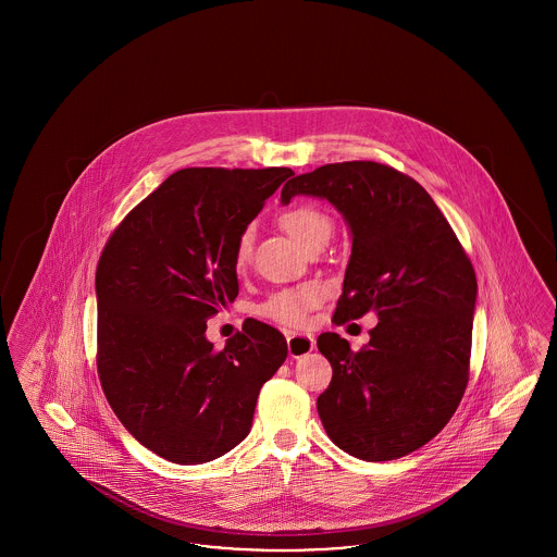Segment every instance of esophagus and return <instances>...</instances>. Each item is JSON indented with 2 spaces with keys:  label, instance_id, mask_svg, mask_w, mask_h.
Listing matches in <instances>:
<instances>
[{
  "label": "esophagus",
  "instance_id": "34e87169",
  "mask_svg": "<svg viewBox=\"0 0 557 557\" xmlns=\"http://www.w3.org/2000/svg\"><path fill=\"white\" fill-rule=\"evenodd\" d=\"M286 341H288V352H290L292 359H298V357H302V355H307L315 348V341H313L311 334L288 332Z\"/></svg>",
  "mask_w": 557,
  "mask_h": 557
}]
</instances>
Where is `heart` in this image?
<instances>
[{"label":"heart","mask_w":557,"mask_h":557,"mask_svg":"<svg viewBox=\"0 0 557 557\" xmlns=\"http://www.w3.org/2000/svg\"><path fill=\"white\" fill-rule=\"evenodd\" d=\"M280 225L296 239L305 250L311 248L315 242L330 238L332 234V219L325 211L315 205H294L290 209L280 212ZM252 238L250 232H242L234 261L236 265L244 267L250 259ZM321 302V288L318 284H302L296 288L273 292L257 307L261 318L284 327H302L309 321V313Z\"/></svg>","instance_id":"1"}]
</instances>
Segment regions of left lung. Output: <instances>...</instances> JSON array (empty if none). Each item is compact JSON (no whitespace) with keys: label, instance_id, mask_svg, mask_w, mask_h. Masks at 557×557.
Instances as JSON below:
<instances>
[{"label":"left lung","instance_id":"8db88e82","mask_svg":"<svg viewBox=\"0 0 557 557\" xmlns=\"http://www.w3.org/2000/svg\"><path fill=\"white\" fill-rule=\"evenodd\" d=\"M298 194L332 202L352 234L334 321L370 311L380 319L357 352L334 332L319 336L332 363L318 398L321 424L352 457L409 455L447 425L466 393L474 267L424 187L388 164H323L286 182L282 202Z\"/></svg>","mask_w":557,"mask_h":557}]
</instances>
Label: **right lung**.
<instances>
[{"label":"right lung","instance_id":"obj_1","mask_svg":"<svg viewBox=\"0 0 557 557\" xmlns=\"http://www.w3.org/2000/svg\"><path fill=\"white\" fill-rule=\"evenodd\" d=\"M294 171L191 166L169 175L112 232L96 269L98 375L121 424L194 466L246 438L259 391L286 361L263 321L214 350L207 319L238 296L239 234Z\"/></svg>","mask_w":557,"mask_h":557}]
</instances>
